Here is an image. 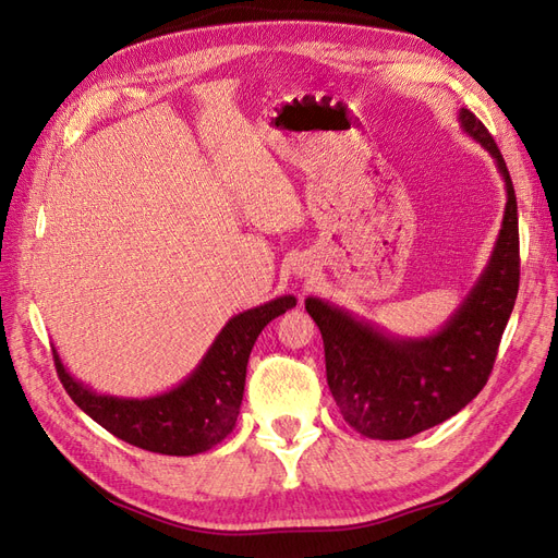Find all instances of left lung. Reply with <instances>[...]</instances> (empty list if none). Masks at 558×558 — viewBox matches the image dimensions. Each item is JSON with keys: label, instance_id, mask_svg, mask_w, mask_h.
Returning <instances> with one entry per match:
<instances>
[{"label": "left lung", "instance_id": "obj_1", "mask_svg": "<svg viewBox=\"0 0 558 558\" xmlns=\"http://www.w3.org/2000/svg\"><path fill=\"white\" fill-rule=\"evenodd\" d=\"M459 123L496 160L505 181L502 226L484 272L447 324L426 337H396L328 300L305 310L324 337L330 393L351 428L373 440H404L459 414L494 369L519 291V216L514 185L492 134L475 113Z\"/></svg>", "mask_w": 558, "mask_h": 558}]
</instances>
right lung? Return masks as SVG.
I'll return each mask as SVG.
<instances>
[{"label": "right lung", "instance_id": "obj_1", "mask_svg": "<svg viewBox=\"0 0 558 558\" xmlns=\"http://www.w3.org/2000/svg\"><path fill=\"white\" fill-rule=\"evenodd\" d=\"M291 307H295V298L281 295L232 316L193 373L158 396L118 398L97 393L66 373L60 353L53 349L58 377L78 408L118 440L167 456L209 451L238 424L246 363L260 330Z\"/></svg>", "mask_w": 558, "mask_h": 558}]
</instances>
